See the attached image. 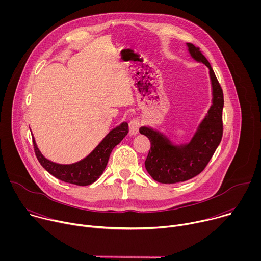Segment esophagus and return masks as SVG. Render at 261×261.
<instances>
[{"instance_id":"obj_1","label":"esophagus","mask_w":261,"mask_h":261,"mask_svg":"<svg viewBox=\"0 0 261 261\" xmlns=\"http://www.w3.org/2000/svg\"><path fill=\"white\" fill-rule=\"evenodd\" d=\"M139 120L138 119H133L130 121L129 123V133L130 135H136L138 134V130H139Z\"/></svg>"}]
</instances>
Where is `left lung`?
Instances as JSON below:
<instances>
[{"mask_svg":"<svg viewBox=\"0 0 261 261\" xmlns=\"http://www.w3.org/2000/svg\"><path fill=\"white\" fill-rule=\"evenodd\" d=\"M191 58L208 68L212 86V105L199 123L189 142L174 143L170 138L148 126L139 132L151 141V148L144 162L145 169L157 181L175 184L199 174L213 157L223 134L222 111L224 105L222 89L206 58L192 43L186 44Z\"/></svg>","mask_w":261,"mask_h":261,"instance_id":"left-lung-1","label":"left lung"}]
</instances>
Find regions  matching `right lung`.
I'll use <instances>...</instances> for the list:
<instances>
[{
  "label": "right lung",
  "instance_id": "right-lung-1",
  "mask_svg": "<svg viewBox=\"0 0 261 261\" xmlns=\"http://www.w3.org/2000/svg\"><path fill=\"white\" fill-rule=\"evenodd\" d=\"M128 132V123L123 122L111 129L86 158L72 164H60L45 158L37 146L34 136L32 137L36 157L46 171L65 182L88 186L95 182L102 175L111 151L123 140Z\"/></svg>",
  "mask_w": 261,
  "mask_h": 261
}]
</instances>
